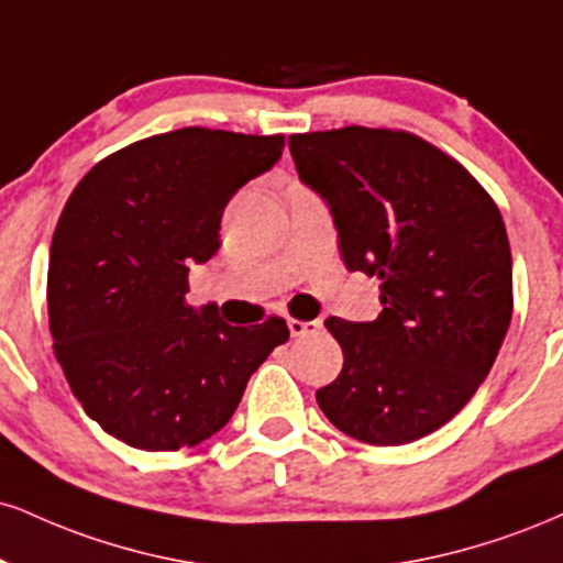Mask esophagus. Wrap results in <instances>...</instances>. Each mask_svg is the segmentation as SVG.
<instances>
[{
  "instance_id": "1",
  "label": "esophagus",
  "mask_w": 563,
  "mask_h": 563,
  "mask_svg": "<svg viewBox=\"0 0 563 563\" xmlns=\"http://www.w3.org/2000/svg\"><path fill=\"white\" fill-rule=\"evenodd\" d=\"M317 328H320V322H307V320H299V317H288V330L294 338L314 333Z\"/></svg>"
}]
</instances>
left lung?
<instances>
[{
	"label": "left lung",
	"mask_w": 563,
	"mask_h": 563,
	"mask_svg": "<svg viewBox=\"0 0 563 563\" xmlns=\"http://www.w3.org/2000/svg\"><path fill=\"white\" fill-rule=\"evenodd\" d=\"M288 146L328 199L346 267L380 280L377 320H324L343 369L317 404L369 445L430 435L475 396L509 330L504 217L462 162L409 131L346 125Z\"/></svg>",
	"instance_id": "left-lung-1"
}]
</instances>
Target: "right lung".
<instances>
[{
    "label": "right lung",
    "instance_id": "1",
    "mask_svg": "<svg viewBox=\"0 0 563 563\" xmlns=\"http://www.w3.org/2000/svg\"><path fill=\"white\" fill-rule=\"evenodd\" d=\"M286 135L178 128L88 170L52 235L54 356L101 430L180 451L228 424L249 377L288 341L283 317L235 328L186 303L188 267L220 249L230 196L269 170Z\"/></svg>",
    "mask_w": 563,
    "mask_h": 563
}]
</instances>
